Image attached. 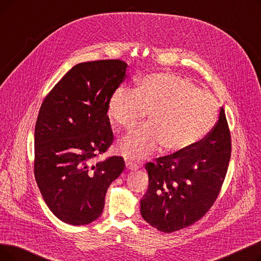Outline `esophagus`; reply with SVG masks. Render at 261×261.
Listing matches in <instances>:
<instances>
[{"label":"esophagus","instance_id":"34e87169","mask_svg":"<svg viewBox=\"0 0 261 261\" xmlns=\"http://www.w3.org/2000/svg\"><path fill=\"white\" fill-rule=\"evenodd\" d=\"M126 167L129 169V170H136L139 168V166L136 165L135 163H132V162H126Z\"/></svg>","mask_w":261,"mask_h":261}]
</instances>
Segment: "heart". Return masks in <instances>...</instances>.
I'll return each instance as SVG.
<instances>
[{"instance_id":"b5f03b06","label":"heart","mask_w":261,"mask_h":261,"mask_svg":"<svg viewBox=\"0 0 261 261\" xmlns=\"http://www.w3.org/2000/svg\"><path fill=\"white\" fill-rule=\"evenodd\" d=\"M149 113V123L122 138L119 152L141 160L163 146L164 151H188L208 134L217 114L213 96L190 80L172 73L145 76L135 91L116 89L108 102V115L116 126L130 130Z\"/></svg>"}]
</instances>
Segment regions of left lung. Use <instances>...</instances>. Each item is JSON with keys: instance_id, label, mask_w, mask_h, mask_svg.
<instances>
[{"instance_id": "1", "label": "left lung", "mask_w": 261, "mask_h": 261, "mask_svg": "<svg viewBox=\"0 0 261 261\" xmlns=\"http://www.w3.org/2000/svg\"><path fill=\"white\" fill-rule=\"evenodd\" d=\"M230 151V133L221 108L215 127L196 146L146 164L149 185L141 200L144 220L163 232L200 220L220 193Z\"/></svg>"}]
</instances>
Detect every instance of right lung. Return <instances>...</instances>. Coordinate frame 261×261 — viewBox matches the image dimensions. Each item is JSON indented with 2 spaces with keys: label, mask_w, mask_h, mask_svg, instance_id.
<instances>
[{
  "label": "right lung",
  "mask_w": 261,
  "mask_h": 261,
  "mask_svg": "<svg viewBox=\"0 0 261 261\" xmlns=\"http://www.w3.org/2000/svg\"><path fill=\"white\" fill-rule=\"evenodd\" d=\"M118 59L73 66L47 94L35 128V177L48 208L61 221L98 219L107 189L125 168L121 156L96 163L113 143L108 102L125 79Z\"/></svg>",
  "instance_id": "obj_1"
}]
</instances>
